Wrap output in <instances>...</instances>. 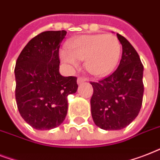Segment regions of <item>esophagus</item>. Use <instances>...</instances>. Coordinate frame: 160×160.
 Listing matches in <instances>:
<instances>
[{"mask_svg": "<svg viewBox=\"0 0 160 160\" xmlns=\"http://www.w3.org/2000/svg\"><path fill=\"white\" fill-rule=\"evenodd\" d=\"M85 78H83V77H79L77 79V83H78V85H80V84H82L83 82H85Z\"/></svg>", "mask_w": 160, "mask_h": 160, "instance_id": "34e87169", "label": "esophagus"}]
</instances>
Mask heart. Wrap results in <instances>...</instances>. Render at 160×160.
<instances>
[{
    "label": "heart",
    "instance_id": "b5f03b06",
    "mask_svg": "<svg viewBox=\"0 0 160 160\" xmlns=\"http://www.w3.org/2000/svg\"><path fill=\"white\" fill-rule=\"evenodd\" d=\"M60 52V59L70 68L80 65L85 60V68L95 76L112 72L116 67L121 53V45L114 35H85L73 40Z\"/></svg>",
    "mask_w": 160,
    "mask_h": 160
}]
</instances>
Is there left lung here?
Wrapping results in <instances>:
<instances>
[{"label":"left lung","instance_id":"8db88e82","mask_svg":"<svg viewBox=\"0 0 160 160\" xmlns=\"http://www.w3.org/2000/svg\"><path fill=\"white\" fill-rule=\"evenodd\" d=\"M122 56L114 72L99 82H90L91 114L95 124L105 130L128 126L139 114L144 95V66L137 51L119 34Z\"/></svg>","mask_w":160,"mask_h":160}]
</instances>
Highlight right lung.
I'll list each match as a JSON object with an SVG mask.
<instances>
[{
    "instance_id": "right-lung-1",
    "label": "right lung",
    "mask_w": 160,
    "mask_h": 160,
    "mask_svg": "<svg viewBox=\"0 0 160 160\" xmlns=\"http://www.w3.org/2000/svg\"><path fill=\"white\" fill-rule=\"evenodd\" d=\"M65 31H49L29 41L16 60V105L21 117L32 128L49 130L64 121L67 96L75 94L77 78L59 72V50Z\"/></svg>"
}]
</instances>
